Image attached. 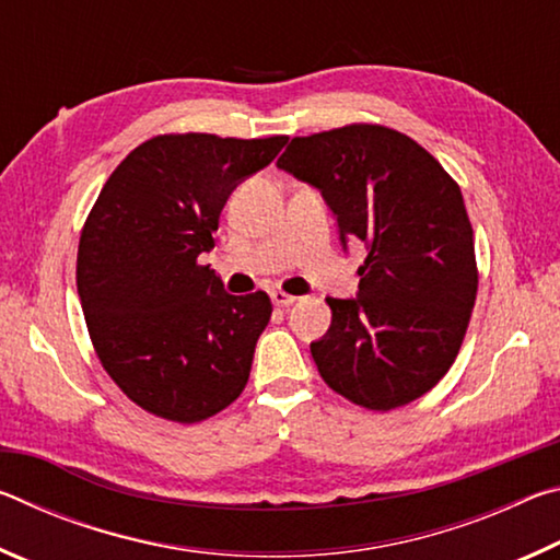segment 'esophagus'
<instances>
[{
  "instance_id": "esophagus-1",
  "label": "esophagus",
  "mask_w": 560,
  "mask_h": 560,
  "mask_svg": "<svg viewBox=\"0 0 560 560\" xmlns=\"http://www.w3.org/2000/svg\"><path fill=\"white\" fill-rule=\"evenodd\" d=\"M271 301H273V306L289 308L296 303V296H291V293H287V291H271Z\"/></svg>"
}]
</instances>
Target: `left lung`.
Returning a JSON list of instances; mask_svg holds the SVG:
<instances>
[{
    "label": "left lung",
    "instance_id": "obj_1",
    "mask_svg": "<svg viewBox=\"0 0 560 560\" xmlns=\"http://www.w3.org/2000/svg\"><path fill=\"white\" fill-rule=\"evenodd\" d=\"M277 167L318 189L343 252L348 242L368 252L355 296L326 299L330 328L311 343L320 377L368 410L412 402L450 371L477 299L457 183L412 138L383 126L293 138Z\"/></svg>",
    "mask_w": 560,
    "mask_h": 560
}]
</instances>
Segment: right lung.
Masks as SVG:
<instances>
[{"label": "right lung", "mask_w": 560, "mask_h": 560, "mask_svg": "<svg viewBox=\"0 0 560 560\" xmlns=\"http://www.w3.org/2000/svg\"><path fill=\"white\" fill-rule=\"evenodd\" d=\"M287 136H158L113 170L79 242L75 283L93 348L132 402L173 422L224 410L249 381L271 318L264 291L232 296L197 257L226 200Z\"/></svg>", "instance_id": "add662e5"}]
</instances>
